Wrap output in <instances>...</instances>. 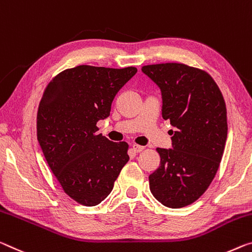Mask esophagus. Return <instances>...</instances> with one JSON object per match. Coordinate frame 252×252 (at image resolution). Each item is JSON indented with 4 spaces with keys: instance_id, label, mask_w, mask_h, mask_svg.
<instances>
[{
    "instance_id": "esophagus-1",
    "label": "esophagus",
    "mask_w": 252,
    "mask_h": 252,
    "mask_svg": "<svg viewBox=\"0 0 252 252\" xmlns=\"http://www.w3.org/2000/svg\"><path fill=\"white\" fill-rule=\"evenodd\" d=\"M132 149L134 153H141V151L145 149V147L139 146V145H132Z\"/></svg>"
}]
</instances>
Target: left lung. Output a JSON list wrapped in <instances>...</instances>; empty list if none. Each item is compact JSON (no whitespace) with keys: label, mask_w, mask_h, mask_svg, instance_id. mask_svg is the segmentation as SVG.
I'll list each match as a JSON object with an SVG mask.
<instances>
[{"label":"left lung","mask_w":252,"mask_h":252,"mask_svg":"<svg viewBox=\"0 0 252 252\" xmlns=\"http://www.w3.org/2000/svg\"><path fill=\"white\" fill-rule=\"evenodd\" d=\"M142 71L160 87L162 118L176 129L173 149H156L160 166L149 187L161 204L179 209L201 197L219 169L227 137L225 102L211 75L196 67L165 63Z\"/></svg>","instance_id":"1"}]
</instances>
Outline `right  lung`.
Wrapping results in <instances>:
<instances>
[{
	"label": "right lung",
	"instance_id": "1",
	"mask_svg": "<svg viewBox=\"0 0 252 252\" xmlns=\"http://www.w3.org/2000/svg\"><path fill=\"white\" fill-rule=\"evenodd\" d=\"M135 73V67L76 66L56 75L43 92L39 145L63 191L79 204L104 201L129 161V145L97 134L96 123L109 117L115 95Z\"/></svg>",
	"mask_w": 252,
	"mask_h": 252
}]
</instances>
